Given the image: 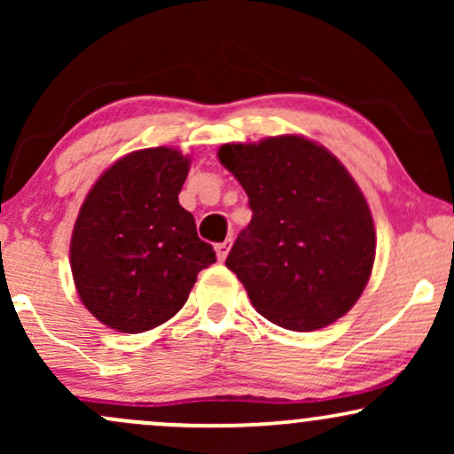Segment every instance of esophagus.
Masks as SVG:
<instances>
[{"label": "esophagus", "mask_w": 454, "mask_h": 454, "mask_svg": "<svg viewBox=\"0 0 454 454\" xmlns=\"http://www.w3.org/2000/svg\"><path fill=\"white\" fill-rule=\"evenodd\" d=\"M228 252H231V241H223V243H217V245H215L217 260H226Z\"/></svg>", "instance_id": "34e87169"}]
</instances>
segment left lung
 <instances>
[{"instance_id":"left-lung-1","label":"left lung","mask_w":454,"mask_h":454,"mask_svg":"<svg viewBox=\"0 0 454 454\" xmlns=\"http://www.w3.org/2000/svg\"><path fill=\"white\" fill-rule=\"evenodd\" d=\"M217 158L249 198L226 267L258 314L299 333L346 316L376 260L372 211L346 166L296 134L222 145Z\"/></svg>"}]
</instances>
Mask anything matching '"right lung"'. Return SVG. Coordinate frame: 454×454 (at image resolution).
I'll list each match as a JSON object with an SVG mask.
<instances>
[{"label": "right lung", "instance_id": "right-lung-1", "mask_svg": "<svg viewBox=\"0 0 454 454\" xmlns=\"http://www.w3.org/2000/svg\"><path fill=\"white\" fill-rule=\"evenodd\" d=\"M190 158L140 149L117 160L78 211L70 267L82 305L119 333H143L185 305L198 273L215 262L194 215L179 205Z\"/></svg>", "mask_w": 454, "mask_h": 454}]
</instances>
